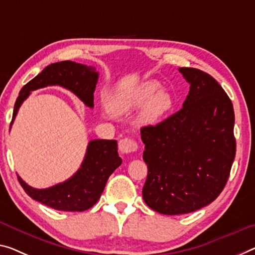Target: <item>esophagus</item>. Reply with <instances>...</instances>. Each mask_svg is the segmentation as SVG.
Segmentation results:
<instances>
[{"label": "esophagus", "instance_id": "obj_1", "mask_svg": "<svg viewBox=\"0 0 255 255\" xmlns=\"http://www.w3.org/2000/svg\"><path fill=\"white\" fill-rule=\"evenodd\" d=\"M119 148L122 154H131V152H134L138 149V144H136L135 141L131 138H124L122 140H120Z\"/></svg>", "mask_w": 255, "mask_h": 255}]
</instances>
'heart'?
<instances>
[{"mask_svg":"<svg viewBox=\"0 0 255 255\" xmlns=\"http://www.w3.org/2000/svg\"><path fill=\"white\" fill-rule=\"evenodd\" d=\"M157 81L149 80L130 90L120 91L109 99V108L115 114H125L136 107L140 109L136 122L141 127L157 124L173 106V97L167 90H159Z\"/></svg>","mask_w":255,"mask_h":255,"instance_id":"heart-1","label":"heart"}]
</instances>
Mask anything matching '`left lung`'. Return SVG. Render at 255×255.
I'll use <instances>...</instances> for the list:
<instances>
[{"label": "left lung", "mask_w": 255, "mask_h": 255, "mask_svg": "<svg viewBox=\"0 0 255 255\" xmlns=\"http://www.w3.org/2000/svg\"><path fill=\"white\" fill-rule=\"evenodd\" d=\"M190 84L182 108L141 128L148 174L142 188L156 212L177 215L197 211L220 195L236 155L232 100L203 70L181 67Z\"/></svg>", "instance_id": "1"}]
</instances>
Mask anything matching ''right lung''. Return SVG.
Returning a JSON list of instances; mask_svg holds the SVG:
<instances>
[{
  "mask_svg": "<svg viewBox=\"0 0 255 255\" xmlns=\"http://www.w3.org/2000/svg\"><path fill=\"white\" fill-rule=\"evenodd\" d=\"M99 74L92 66L74 61L51 64L23 87L15 100L11 125L21 104L34 90L48 85H60L72 91L88 107L93 108V93ZM122 164L117 152L116 140H91L81 167L72 178L45 189H36L27 185L18 175L25 193L35 201L58 211L82 212L98 202L108 178Z\"/></svg>",
  "mask_w": 255,
  "mask_h": 255,
  "instance_id": "right-lung-1",
  "label": "right lung"
}]
</instances>
